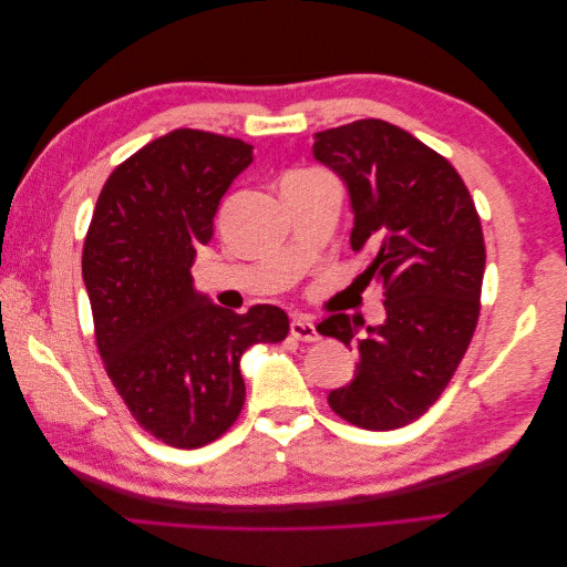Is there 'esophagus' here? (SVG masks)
<instances>
[{"label":"esophagus","instance_id":"1","mask_svg":"<svg viewBox=\"0 0 567 567\" xmlns=\"http://www.w3.org/2000/svg\"><path fill=\"white\" fill-rule=\"evenodd\" d=\"M290 336L302 340V342H317L321 336L317 331V326L310 319H293L290 321Z\"/></svg>","mask_w":567,"mask_h":567}]
</instances>
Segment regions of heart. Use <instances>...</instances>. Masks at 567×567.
Wrapping results in <instances>:
<instances>
[{
	"label": "heart",
	"instance_id": "1",
	"mask_svg": "<svg viewBox=\"0 0 567 567\" xmlns=\"http://www.w3.org/2000/svg\"><path fill=\"white\" fill-rule=\"evenodd\" d=\"M307 173H315V169H302V173H293V175H307Z\"/></svg>",
	"mask_w": 567,
	"mask_h": 567
}]
</instances>
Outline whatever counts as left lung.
<instances>
[{"mask_svg": "<svg viewBox=\"0 0 567 567\" xmlns=\"http://www.w3.org/2000/svg\"><path fill=\"white\" fill-rule=\"evenodd\" d=\"M315 158L346 182L352 250L369 248L362 277L385 290V321L331 315L321 336L354 346V379L329 392L340 419L394 431L423 416L466 354L480 315L485 238L475 203L437 151L385 120L315 134Z\"/></svg>", "mask_w": 567, "mask_h": 567, "instance_id": "1", "label": "left lung"}]
</instances>
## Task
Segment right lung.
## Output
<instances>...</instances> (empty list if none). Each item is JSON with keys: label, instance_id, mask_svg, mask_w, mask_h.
Listing matches in <instances>:
<instances>
[{"label": "right lung", "instance_id": "1", "mask_svg": "<svg viewBox=\"0 0 567 567\" xmlns=\"http://www.w3.org/2000/svg\"><path fill=\"white\" fill-rule=\"evenodd\" d=\"M252 146L175 130L120 163L101 188L82 248V279L109 379L146 433L179 450L225 435L246 402L241 354L288 336L274 305L246 315L194 288L196 248Z\"/></svg>", "mask_w": 567, "mask_h": 567}]
</instances>
